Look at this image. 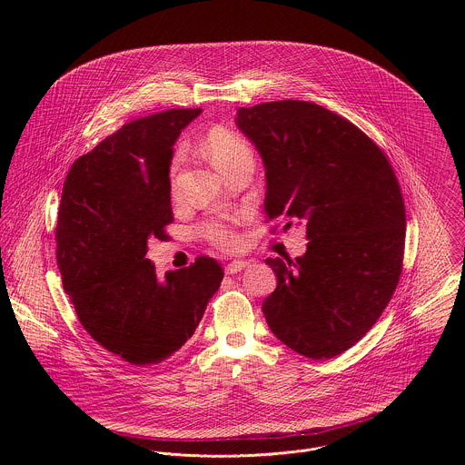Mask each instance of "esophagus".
<instances>
[{
	"instance_id": "obj_1",
	"label": "esophagus",
	"mask_w": 465,
	"mask_h": 465,
	"mask_svg": "<svg viewBox=\"0 0 465 465\" xmlns=\"http://www.w3.org/2000/svg\"><path fill=\"white\" fill-rule=\"evenodd\" d=\"M249 265L245 260H236V262H231L229 265L225 266V273L229 275H234L238 272H242L245 266Z\"/></svg>"
}]
</instances>
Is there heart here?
<instances>
[{
	"mask_svg": "<svg viewBox=\"0 0 465 465\" xmlns=\"http://www.w3.org/2000/svg\"><path fill=\"white\" fill-rule=\"evenodd\" d=\"M202 150L211 159V163L220 170L227 172L242 161H252V150L249 143L234 131L227 127H211L203 139ZM181 155L177 153L172 163V188L175 192V172L179 168ZM234 220H207L200 225V234L220 249H234L240 243V236L234 231Z\"/></svg>",
	"mask_w": 465,
	"mask_h": 465,
	"instance_id": "1",
	"label": "heart"
}]
</instances>
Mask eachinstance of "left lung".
Masks as SVG:
<instances>
[{
    "label": "left lung",
    "mask_w": 465,
    "mask_h": 465,
    "mask_svg": "<svg viewBox=\"0 0 465 465\" xmlns=\"http://www.w3.org/2000/svg\"><path fill=\"white\" fill-rule=\"evenodd\" d=\"M236 125L265 164L268 220L306 225L295 262L268 258L266 324L295 352L330 360L365 336L399 282L404 202L381 148L349 120L301 100L240 107Z\"/></svg>",
    "instance_id": "left-lung-1"
}]
</instances>
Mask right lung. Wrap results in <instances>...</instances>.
<instances>
[{
	"label": "right lung",
	"instance_id": "add662e5",
	"mask_svg": "<svg viewBox=\"0 0 465 465\" xmlns=\"http://www.w3.org/2000/svg\"><path fill=\"white\" fill-rule=\"evenodd\" d=\"M200 109L144 116L78 157L63 188L57 265L76 317L104 349L137 367L175 354L197 330L223 270L211 258L159 277L146 258L173 222V144Z\"/></svg>",
	"mask_w": 465,
	"mask_h": 465
}]
</instances>
